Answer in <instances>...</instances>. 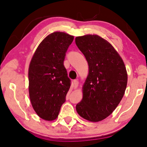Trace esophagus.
I'll list each match as a JSON object with an SVG mask.
<instances>
[{"instance_id": "34e87169", "label": "esophagus", "mask_w": 147, "mask_h": 147, "mask_svg": "<svg viewBox=\"0 0 147 147\" xmlns=\"http://www.w3.org/2000/svg\"><path fill=\"white\" fill-rule=\"evenodd\" d=\"M78 84H79V82H78V81L77 80H74V88H77L78 86Z\"/></svg>"}]
</instances>
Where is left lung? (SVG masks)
<instances>
[{
    "mask_svg": "<svg viewBox=\"0 0 147 147\" xmlns=\"http://www.w3.org/2000/svg\"><path fill=\"white\" fill-rule=\"evenodd\" d=\"M75 41L88 64L83 97L76 111L84 119L98 122L111 115L122 99L127 82L126 68L117 51L100 36L87 34L77 36Z\"/></svg>",
    "mask_w": 147,
    "mask_h": 147,
    "instance_id": "left-lung-1",
    "label": "left lung"
}]
</instances>
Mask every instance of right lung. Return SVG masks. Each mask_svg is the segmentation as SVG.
I'll return each instance as SVG.
<instances>
[{
  "instance_id": "add662e5",
  "label": "right lung",
  "mask_w": 147,
  "mask_h": 147,
  "mask_svg": "<svg viewBox=\"0 0 147 147\" xmlns=\"http://www.w3.org/2000/svg\"><path fill=\"white\" fill-rule=\"evenodd\" d=\"M74 38L62 32L51 33L40 43L30 63V102L36 114L47 121L58 117L71 86L63 61Z\"/></svg>"
}]
</instances>
